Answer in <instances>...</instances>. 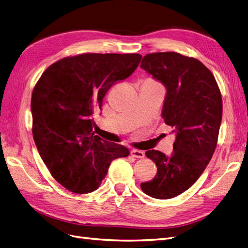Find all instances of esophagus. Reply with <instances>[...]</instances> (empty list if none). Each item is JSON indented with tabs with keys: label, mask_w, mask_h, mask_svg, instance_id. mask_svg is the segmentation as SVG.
<instances>
[{
	"label": "esophagus",
	"mask_w": 248,
	"mask_h": 248,
	"mask_svg": "<svg viewBox=\"0 0 248 248\" xmlns=\"http://www.w3.org/2000/svg\"><path fill=\"white\" fill-rule=\"evenodd\" d=\"M130 155L132 157H136V158H144L145 157V153L140 151V150H136V149H132L130 151Z\"/></svg>",
	"instance_id": "esophagus-1"
}]
</instances>
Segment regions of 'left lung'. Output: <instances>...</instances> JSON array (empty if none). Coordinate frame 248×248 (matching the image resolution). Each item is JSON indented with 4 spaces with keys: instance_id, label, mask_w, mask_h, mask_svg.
Returning a JSON list of instances; mask_svg holds the SVG:
<instances>
[{
    "instance_id": "8db88e82",
    "label": "left lung",
    "mask_w": 248,
    "mask_h": 248,
    "mask_svg": "<svg viewBox=\"0 0 248 248\" xmlns=\"http://www.w3.org/2000/svg\"><path fill=\"white\" fill-rule=\"evenodd\" d=\"M140 67L166 86L162 118L176 132L171 155L146 152L157 174L140 188L149 197L171 199L191 187L212 158L221 123V93L212 72L191 57L153 52L142 58Z\"/></svg>"
}]
</instances>
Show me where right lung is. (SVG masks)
I'll return each mask as SVG.
<instances>
[{"instance_id": "obj_1", "label": "right lung", "mask_w": 248, "mask_h": 248, "mask_svg": "<svg viewBox=\"0 0 248 248\" xmlns=\"http://www.w3.org/2000/svg\"><path fill=\"white\" fill-rule=\"evenodd\" d=\"M140 54L66 57L42 73L32 93V132L51 176L74 193L96 190L110 162L129 155L122 145L96 136L93 112L117 81L130 77Z\"/></svg>"}]
</instances>
